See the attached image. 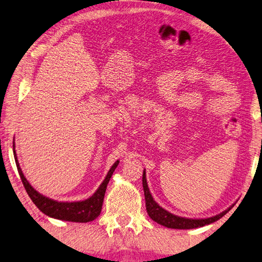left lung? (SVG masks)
Listing matches in <instances>:
<instances>
[{
  "mask_svg": "<svg viewBox=\"0 0 262 262\" xmlns=\"http://www.w3.org/2000/svg\"><path fill=\"white\" fill-rule=\"evenodd\" d=\"M142 186H143V192H145V199H146V209L149 217L151 218L161 225L168 227V228H176V229H191V228H196V227H202L208 224H211L222 218L231 208H228L227 210L221 212L220 215L212 216L209 218H205V220H191V218H184V217H179L175 216L173 213L168 212L165 210L164 208L159 206L156 201L150 194V191H149L148 184H147V179H146V170H143L142 174Z\"/></svg>",
  "mask_w": 262,
  "mask_h": 262,
  "instance_id": "8db88e82",
  "label": "left lung"
}]
</instances>
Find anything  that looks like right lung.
Segmentation results:
<instances>
[{"mask_svg": "<svg viewBox=\"0 0 262 262\" xmlns=\"http://www.w3.org/2000/svg\"><path fill=\"white\" fill-rule=\"evenodd\" d=\"M13 152H14V159L15 164H17V168L19 175L23 181L25 189L27 193L30 196V199L33 200L34 204L37 206V208L44 212L45 215L50 216L52 218H56V220L61 221H68V222H76V223H88L96 220L99 216L101 211V207H103L104 195L106 188L110 182V179L113 175V172L119 165V161H116L113 166L108 170L107 175H106L103 183L100 184L98 190L95 193L88 198L87 200L83 201H77V202H58L56 200H53L50 198H46L42 194L38 193L33 186L29 184L28 181L25 178L23 170L20 168L19 162L17 159V154L14 150V141H13Z\"/></svg>", "mask_w": 262, "mask_h": 262, "instance_id": "1", "label": "right lung"}]
</instances>
